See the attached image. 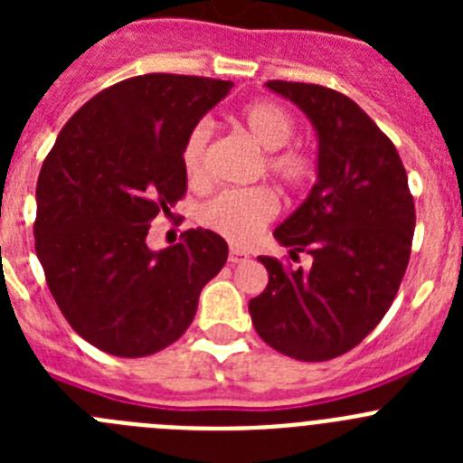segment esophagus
<instances>
[{
  "mask_svg": "<svg viewBox=\"0 0 463 463\" xmlns=\"http://www.w3.org/2000/svg\"><path fill=\"white\" fill-rule=\"evenodd\" d=\"M245 260H248V252L241 250V248H234V245L229 248V261H232V264H239V261Z\"/></svg>",
  "mask_w": 463,
  "mask_h": 463,
  "instance_id": "esophagus-1",
  "label": "esophagus"
}]
</instances>
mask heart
Instances as JSON below:
<instances>
[{
  "mask_svg": "<svg viewBox=\"0 0 463 463\" xmlns=\"http://www.w3.org/2000/svg\"><path fill=\"white\" fill-rule=\"evenodd\" d=\"M245 132L261 150H267L264 169L282 187L298 190L313 175V159L301 148H285L294 137V118L276 101H252L241 110ZM213 125L208 120L196 122L183 146V166L194 185L208 178V148H211ZM278 213V199L267 187L224 190L203 203L199 220L206 229L224 236L236 245L250 243Z\"/></svg>",
  "mask_w": 463,
  "mask_h": 463,
  "instance_id": "heart-1",
  "label": "heart"
}]
</instances>
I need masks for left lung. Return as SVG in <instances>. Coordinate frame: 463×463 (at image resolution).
<instances>
[{"label":"left lung","mask_w":463,"mask_h":463,"mask_svg":"<svg viewBox=\"0 0 463 463\" xmlns=\"http://www.w3.org/2000/svg\"><path fill=\"white\" fill-rule=\"evenodd\" d=\"M267 88L304 110L317 137V181L273 232L289 257L308 252L313 264L257 257L269 285L248 310L273 350L326 362L359 345L390 310L411 260L415 203L394 143L350 97L313 83Z\"/></svg>","instance_id":"8db88e82"}]
</instances>
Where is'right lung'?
<instances>
[{"instance_id":"right-lung-1","label":"right lung","mask_w":463,"mask_h":463,"mask_svg":"<svg viewBox=\"0 0 463 463\" xmlns=\"http://www.w3.org/2000/svg\"><path fill=\"white\" fill-rule=\"evenodd\" d=\"M232 80L146 73L110 85L62 127L36 183L34 241L71 329L116 357H148L194 320L227 241L187 229L150 250V222L185 194L183 146Z\"/></svg>"}]
</instances>
